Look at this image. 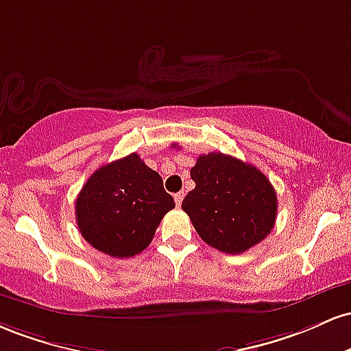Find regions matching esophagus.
Returning <instances> with one entry per match:
<instances>
[{
  "mask_svg": "<svg viewBox=\"0 0 351 351\" xmlns=\"http://www.w3.org/2000/svg\"><path fill=\"white\" fill-rule=\"evenodd\" d=\"M184 192H177V194H174V200H176V206L177 207H180V204H182V200H184Z\"/></svg>",
  "mask_w": 351,
  "mask_h": 351,
  "instance_id": "obj_1",
  "label": "esophagus"
}]
</instances>
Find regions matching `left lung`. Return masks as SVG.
Returning a JSON list of instances; mask_svg holds the SVG:
<instances>
[{
  "label": "left lung",
  "instance_id": "obj_1",
  "mask_svg": "<svg viewBox=\"0 0 351 351\" xmlns=\"http://www.w3.org/2000/svg\"><path fill=\"white\" fill-rule=\"evenodd\" d=\"M191 177L195 189L182 200V210L204 242L235 255L270 234L277 217V194L255 165L208 152L197 157Z\"/></svg>",
  "mask_w": 351,
  "mask_h": 351
}]
</instances>
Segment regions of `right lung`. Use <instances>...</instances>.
I'll use <instances>...</instances> for the list:
<instances>
[{
	"label": "right lung",
	"mask_w": 351,
	"mask_h": 351,
	"mask_svg": "<svg viewBox=\"0 0 351 351\" xmlns=\"http://www.w3.org/2000/svg\"><path fill=\"white\" fill-rule=\"evenodd\" d=\"M174 199L162 177L134 152L97 169L76 199L77 227L94 249L117 258L141 254Z\"/></svg>",
	"instance_id": "obj_1"
}]
</instances>
